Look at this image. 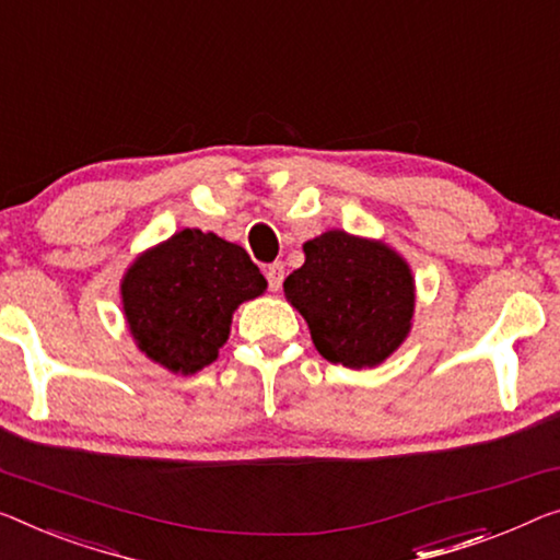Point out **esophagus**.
<instances>
[{"instance_id":"obj_1","label":"esophagus","mask_w":560,"mask_h":560,"mask_svg":"<svg viewBox=\"0 0 560 560\" xmlns=\"http://www.w3.org/2000/svg\"><path fill=\"white\" fill-rule=\"evenodd\" d=\"M283 264H271L269 269H266V279H269V289L271 291H279L281 283H283Z\"/></svg>"}]
</instances>
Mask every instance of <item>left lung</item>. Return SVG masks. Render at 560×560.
<instances>
[{
	"mask_svg": "<svg viewBox=\"0 0 560 560\" xmlns=\"http://www.w3.org/2000/svg\"><path fill=\"white\" fill-rule=\"evenodd\" d=\"M302 248L304 266L283 281V296L306 319L316 352L349 370L389 360L412 329L415 277L407 258L385 241L341 229Z\"/></svg>",
	"mask_w": 560,
	"mask_h": 560,
	"instance_id": "8db88e82",
	"label": "left lung"
}]
</instances>
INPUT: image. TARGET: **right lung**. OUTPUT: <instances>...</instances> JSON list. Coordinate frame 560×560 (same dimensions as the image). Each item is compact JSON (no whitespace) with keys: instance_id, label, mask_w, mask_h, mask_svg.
Returning <instances> with one entry per match:
<instances>
[{"instance_id":"add662e5","label":"right lung","mask_w":560,"mask_h":560,"mask_svg":"<svg viewBox=\"0 0 560 560\" xmlns=\"http://www.w3.org/2000/svg\"><path fill=\"white\" fill-rule=\"evenodd\" d=\"M264 291L266 279L246 248L183 229L136 256L122 273L120 302L140 352L188 377L219 360L233 312Z\"/></svg>"}]
</instances>
